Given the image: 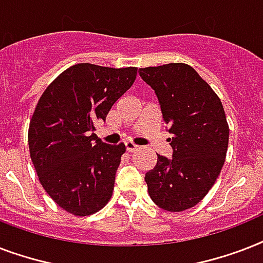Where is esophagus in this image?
Wrapping results in <instances>:
<instances>
[{
  "label": "esophagus",
  "mask_w": 263,
  "mask_h": 263,
  "mask_svg": "<svg viewBox=\"0 0 263 263\" xmlns=\"http://www.w3.org/2000/svg\"><path fill=\"white\" fill-rule=\"evenodd\" d=\"M125 150H127L128 153H134L138 150V146L134 143H131V142H127V143H125Z\"/></svg>",
  "instance_id": "1"
}]
</instances>
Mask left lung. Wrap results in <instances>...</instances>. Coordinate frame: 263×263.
Instances as JSON below:
<instances>
[{"mask_svg": "<svg viewBox=\"0 0 263 263\" xmlns=\"http://www.w3.org/2000/svg\"><path fill=\"white\" fill-rule=\"evenodd\" d=\"M139 75L156 91L173 150L172 160L158 154L146 173L148 195L164 210L183 212L203 199L222 169L229 140L224 107L187 64L140 68Z\"/></svg>", "mask_w": 263, "mask_h": 263, "instance_id": "8db88e82", "label": "left lung"}]
</instances>
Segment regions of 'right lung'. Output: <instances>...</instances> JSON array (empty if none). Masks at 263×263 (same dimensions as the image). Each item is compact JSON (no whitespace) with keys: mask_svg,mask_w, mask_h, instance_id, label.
I'll use <instances>...</instances> for the list:
<instances>
[{"mask_svg":"<svg viewBox=\"0 0 263 263\" xmlns=\"http://www.w3.org/2000/svg\"><path fill=\"white\" fill-rule=\"evenodd\" d=\"M138 68L76 64L43 91L28 128V147L39 181L73 216H90L110 200L124 143L94 134L110 107L131 87Z\"/></svg>","mask_w":263,"mask_h":263,"instance_id":"add662e5","label":"right lung"}]
</instances>
